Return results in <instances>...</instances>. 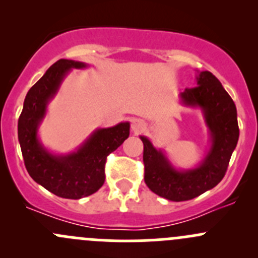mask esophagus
I'll return each instance as SVG.
<instances>
[{
  "instance_id": "esophagus-1",
  "label": "esophagus",
  "mask_w": 258,
  "mask_h": 258,
  "mask_svg": "<svg viewBox=\"0 0 258 258\" xmlns=\"http://www.w3.org/2000/svg\"><path fill=\"white\" fill-rule=\"evenodd\" d=\"M145 130V122L142 119H134L132 121V131L139 134V132L144 131Z\"/></svg>"
}]
</instances>
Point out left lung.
Returning <instances> with one entry per match:
<instances>
[{"label": "left lung", "instance_id": "8db88e82", "mask_svg": "<svg viewBox=\"0 0 258 258\" xmlns=\"http://www.w3.org/2000/svg\"><path fill=\"white\" fill-rule=\"evenodd\" d=\"M181 98L186 105L202 107L212 135V148L199 168L173 170L165 156L141 137L146 184L156 195L175 202L188 201L220 183L240 136L235 102L211 72L202 71L196 87L186 88Z\"/></svg>", "mask_w": 258, "mask_h": 258}]
</instances>
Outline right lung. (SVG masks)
Wrapping results in <instances>:
<instances>
[{
  "label": "right lung",
  "instance_id": "add662e5",
  "mask_svg": "<svg viewBox=\"0 0 258 258\" xmlns=\"http://www.w3.org/2000/svg\"><path fill=\"white\" fill-rule=\"evenodd\" d=\"M74 67L81 69L85 63L58 59L30 88L18 118V141L31 177L56 196L79 200L95 194L102 186L107 156L128 137L130 124L126 122L98 130L76 153L62 157L52 156L40 145L37 126L46 105L67 71Z\"/></svg>",
  "mask_w": 258,
  "mask_h": 258
}]
</instances>
